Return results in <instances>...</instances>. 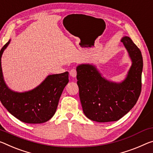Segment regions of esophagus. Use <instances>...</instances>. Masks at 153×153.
<instances>
[{
	"instance_id": "esophagus-1",
	"label": "esophagus",
	"mask_w": 153,
	"mask_h": 153,
	"mask_svg": "<svg viewBox=\"0 0 153 153\" xmlns=\"http://www.w3.org/2000/svg\"><path fill=\"white\" fill-rule=\"evenodd\" d=\"M69 74L70 76H71L72 77H76L77 76V71H76V69H71V71L69 72Z\"/></svg>"
}]
</instances>
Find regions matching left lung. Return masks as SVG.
<instances>
[{
	"label": "left lung",
	"mask_w": 153,
	"mask_h": 153,
	"mask_svg": "<svg viewBox=\"0 0 153 153\" xmlns=\"http://www.w3.org/2000/svg\"><path fill=\"white\" fill-rule=\"evenodd\" d=\"M121 42L131 60L124 80H108L93 64H80L76 67L82 109L91 120L107 123L119 120L133 108L141 93L142 53L127 36L123 37Z\"/></svg>",
	"instance_id": "left-lung-1"
}]
</instances>
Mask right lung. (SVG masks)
<instances>
[{
  "mask_svg": "<svg viewBox=\"0 0 153 153\" xmlns=\"http://www.w3.org/2000/svg\"><path fill=\"white\" fill-rule=\"evenodd\" d=\"M11 39L0 51V100L9 113L29 124H40L52 118L62 91L69 82V72L50 75L30 91L19 93L9 88L4 79L1 58Z\"/></svg>",
  "mask_w": 153,
  "mask_h": 153,
  "instance_id": "obj_1",
  "label": "right lung"
}]
</instances>
